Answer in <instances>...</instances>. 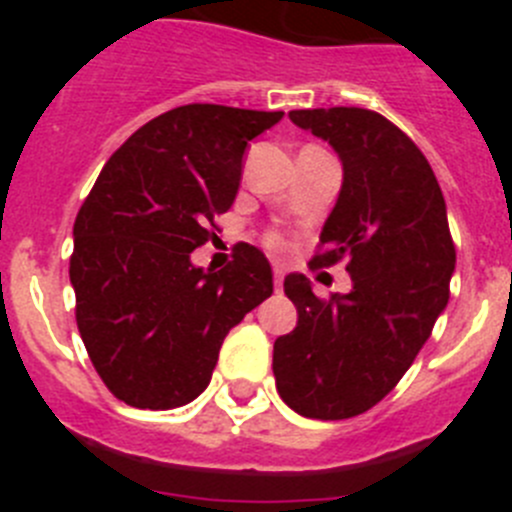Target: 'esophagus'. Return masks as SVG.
Listing matches in <instances>:
<instances>
[{
	"label": "esophagus",
	"mask_w": 512,
	"mask_h": 512,
	"mask_svg": "<svg viewBox=\"0 0 512 512\" xmlns=\"http://www.w3.org/2000/svg\"><path fill=\"white\" fill-rule=\"evenodd\" d=\"M282 282H284V271L282 269H274V287L282 289Z\"/></svg>",
	"instance_id": "34e87169"
}]
</instances>
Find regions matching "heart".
<instances>
[{"label": "heart", "mask_w": 512, "mask_h": 512, "mask_svg": "<svg viewBox=\"0 0 512 512\" xmlns=\"http://www.w3.org/2000/svg\"><path fill=\"white\" fill-rule=\"evenodd\" d=\"M271 243H274V246H279V241H271Z\"/></svg>", "instance_id": "1"}]
</instances>
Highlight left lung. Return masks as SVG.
<instances>
[{
	"label": "left lung",
	"mask_w": 512,
	"mask_h": 512,
	"mask_svg": "<svg viewBox=\"0 0 512 512\" xmlns=\"http://www.w3.org/2000/svg\"><path fill=\"white\" fill-rule=\"evenodd\" d=\"M343 166L315 264L348 259L351 292L318 300L305 274L284 279L297 328L274 341L279 397L295 413H366L408 372L449 302L456 266L441 187L420 148L379 112L292 110Z\"/></svg>",
	"instance_id": "8db88e82"
}]
</instances>
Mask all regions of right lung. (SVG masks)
Listing matches in <instances>:
<instances>
[{
    "mask_svg": "<svg viewBox=\"0 0 512 512\" xmlns=\"http://www.w3.org/2000/svg\"><path fill=\"white\" fill-rule=\"evenodd\" d=\"M284 112L184 104L135 130L104 164L74 223L76 325L117 400L182 408L210 384L228 330L274 292L256 246L192 264L241 187L243 153Z\"/></svg>",
    "mask_w": 512,
    "mask_h": 512,
    "instance_id": "obj_1",
    "label": "right lung"
}]
</instances>
